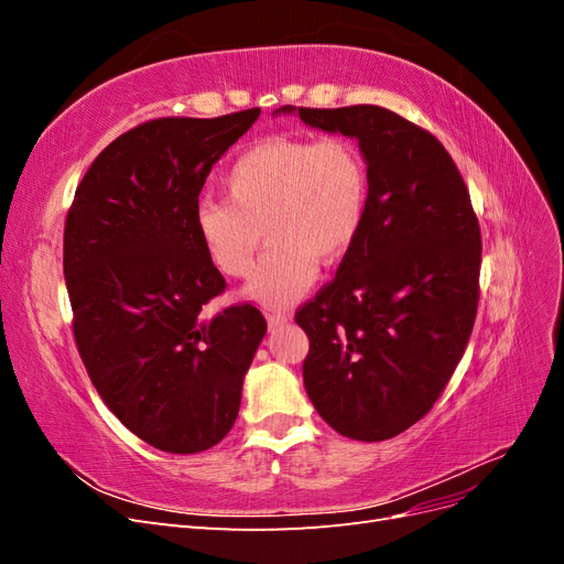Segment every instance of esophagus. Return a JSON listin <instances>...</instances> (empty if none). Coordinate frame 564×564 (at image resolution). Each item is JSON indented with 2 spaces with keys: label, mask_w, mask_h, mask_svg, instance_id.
<instances>
[{
  "label": "esophagus",
  "mask_w": 564,
  "mask_h": 564,
  "mask_svg": "<svg viewBox=\"0 0 564 564\" xmlns=\"http://www.w3.org/2000/svg\"><path fill=\"white\" fill-rule=\"evenodd\" d=\"M265 319H268L270 327H278V324H284V322L289 319V315H286V313H280V311H268V313H265Z\"/></svg>",
  "instance_id": "34e87169"
}]
</instances>
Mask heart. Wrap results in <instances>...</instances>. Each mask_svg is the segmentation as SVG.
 I'll list each match as a JSON object with an SVG mask.
<instances>
[{"instance_id":"b5f03b06","label":"heart","mask_w":564,"mask_h":564,"mask_svg":"<svg viewBox=\"0 0 564 564\" xmlns=\"http://www.w3.org/2000/svg\"><path fill=\"white\" fill-rule=\"evenodd\" d=\"M228 199H202L195 232L212 263L247 278L265 235L270 245L247 284L265 305L299 299L317 261L336 263L352 249L369 212V169L348 135H272L232 162Z\"/></svg>"}]
</instances>
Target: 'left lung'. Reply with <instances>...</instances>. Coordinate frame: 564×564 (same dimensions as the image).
<instances>
[{
	"instance_id": "1",
	"label": "left lung",
	"mask_w": 564,
	"mask_h": 564,
	"mask_svg": "<svg viewBox=\"0 0 564 564\" xmlns=\"http://www.w3.org/2000/svg\"><path fill=\"white\" fill-rule=\"evenodd\" d=\"M299 117L360 141L369 169L360 237L296 311L311 340L303 383L336 433L390 440L431 412L464 357L480 301V224L431 131L381 106Z\"/></svg>"
}]
</instances>
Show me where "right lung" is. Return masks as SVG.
I'll return each instance as SVG.
<instances>
[{
    "label": "right lung",
    "instance_id": "1",
    "mask_svg": "<svg viewBox=\"0 0 564 564\" xmlns=\"http://www.w3.org/2000/svg\"><path fill=\"white\" fill-rule=\"evenodd\" d=\"M259 115L160 117L129 129L91 162L65 218L82 362L110 412L169 454H197L228 435L265 334L251 303L204 313L226 280L195 232L212 166Z\"/></svg>",
    "mask_w": 564,
    "mask_h": 564
}]
</instances>
